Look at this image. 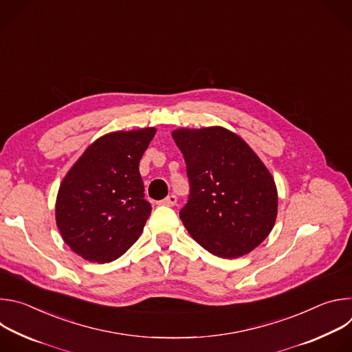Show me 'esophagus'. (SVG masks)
Here are the masks:
<instances>
[{
	"instance_id": "34e87169",
	"label": "esophagus",
	"mask_w": 352,
	"mask_h": 352,
	"mask_svg": "<svg viewBox=\"0 0 352 352\" xmlns=\"http://www.w3.org/2000/svg\"><path fill=\"white\" fill-rule=\"evenodd\" d=\"M177 204V196L175 195H168L166 199L160 200V205L164 206H174Z\"/></svg>"
}]
</instances>
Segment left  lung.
<instances>
[{
    "label": "left lung",
    "instance_id": "left-lung-1",
    "mask_svg": "<svg viewBox=\"0 0 352 352\" xmlns=\"http://www.w3.org/2000/svg\"><path fill=\"white\" fill-rule=\"evenodd\" d=\"M186 164L189 196L179 212L192 238L232 259L255 249L277 216L274 179L238 135L221 126L173 132Z\"/></svg>",
    "mask_w": 352,
    "mask_h": 352
}]
</instances>
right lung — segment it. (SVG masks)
Masks as SVG:
<instances>
[{
    "instance_id": "add662e5",
    "label": "right lung",
    "mask_w": 352,
    "mask_h": 352,
    "mask_svg": "<svg viewBox=\"0 0 352 352\" xmlns=\"http://www.w3.org/2000/svg\"><path fill=\"white\" fill-rule=\"evenodd\" d=\"M155 128L113 132L91 143L65 175L56 219L63 239L89 262L109 263L138 241L152 205L139 162Z\"/></svg>"
}]
</instances>
